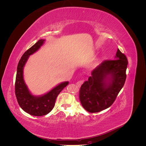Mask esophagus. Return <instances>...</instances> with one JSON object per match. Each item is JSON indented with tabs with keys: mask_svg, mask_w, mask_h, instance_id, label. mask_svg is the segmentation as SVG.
I'll use <instances>...</instances> for the list:
<instances>
[{
	"mask_svg": "<svg viewBox=\"0 0 146 146\" xmlns=\"http://www.w3.org/2000/svg\"><path fill=\"white\" fill-rule=\"evenodd\" d=\"M83 83V80H79V81H78V82L76 83V85H77L78 86H80L82 85Z\"/></svg>",
	"mask_w": 146,
	"mask_h": 146,
	"instance_id": "esophagus-1",
	"label": "esophagus"
}]
</instances>
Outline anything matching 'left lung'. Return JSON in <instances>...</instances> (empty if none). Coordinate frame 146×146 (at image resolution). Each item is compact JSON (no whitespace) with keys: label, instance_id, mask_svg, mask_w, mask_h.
I'll use <instances>...</instances> for the list:
<instances>
[{"label":"left lung","instance_id":"8db88e82","mask_svg":"<svg viewBox=\"0 0 146 146\" xmlns=\"http://www.w3.org/2000/svg\"><path fill=\"white\" fill-rule=\"evenodd\" d=\"M114 59L97 66L81 86L79 98L87 111L98 113L110 107L124 85L127 58L118 48Z\"/></svg>","mask_w":146,"mask_h":146}]
</instances>
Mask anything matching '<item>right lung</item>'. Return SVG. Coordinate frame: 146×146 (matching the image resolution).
<instances>
[{
  "mask_svg": "<svg viewBox=\"0 0 146 146\" xmlns=\"http://www.w3.org/2000/svg\"><path fill=\"white\" fill-rule=\"evenodd\" d=\"M45 39L39 40L22 56L17 68L15 82V94L21 108L24 111L35 116L46 115L54 108L55 100L60 92L68 85L69 82L61 83L47 93L36 96L29 91L24 80L23 70L29 56L36 52L44 43Z\"/></svg>",
  "mask_w": 146,
  "mask_h": 146,
  "instance_id": "right-lung-1",
  "label": "right lung"
}]
</instances>
